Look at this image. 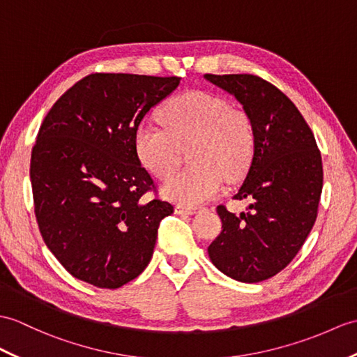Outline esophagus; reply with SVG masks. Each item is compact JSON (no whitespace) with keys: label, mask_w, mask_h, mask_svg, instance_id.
I'll list each match as a JSON object with an SVG mask.
<instances>
[{"label":"esophagus","mask_w":357,"mask_h":357,"mask_svg":"<svg viewBox=\"0 0 357 357\" xmlns=\"http://www.w3.org/2000/svg\"><path fill=\"white\" fill-rule=\"evenodd\" d=\"M197 206H187V205H176V208H175V213L176 214H195V213H197Z\"/></svg>","instance_id":"esophagus-1"}]
</instances>
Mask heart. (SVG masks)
Wrapping results in <instances>:
<instances>
[{
  "label": "heart",
  "mask_w": 357,
  "mask_h": 357,
  "mask_svg": "<svg viewBox=\"0 0 357 357\" xmlns=\"http://www.w3.org/2000/svg\"><path fill=\"white\" fill-rule=\"evenodd\" d=\"M161 123L141 121L134 149L141 165L165 181L175 172L179 147L188 149L192 167L172 176L162 195L181 205H197L220 193L225 176L240 178L255 153V129L250 115L231 109L219 96L188 91L161 109Z\"/></svg>",
  "instance_id": "obj_1"
}]
</instances>
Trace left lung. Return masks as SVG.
<instances>
[{
    "label": "left lung",
    "instance_id": "1",
    "mask_svg": "<svg viewBox=\"0 0 357 357\" xmlns=\"http://www.w3.org/2000/svg\"><path fill=\"white\" fill-rule=\"evenodd\" d=\"M233 94L255 129V153L233 199L251 205L238 216L218 206L222 231L208 246L214 266L242 283L283 271L318 216L322 160L314 135L284 93L254 74H205Z\"/></svg>",
    "mask_w": 357,
    "mask_h": 357
}]
</instances>
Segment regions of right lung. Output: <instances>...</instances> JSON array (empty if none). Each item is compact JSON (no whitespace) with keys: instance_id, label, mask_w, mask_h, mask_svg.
Listing matches in <instances>:
<instances>
[{"instance_id":"1","label":"right lung","mask_w":357,"mask_h":357,"mask_svg":"<svg viewBox=\"0 0 357 357\" xmlns=\"http://www.w3.org/2000/svg\"><path fill=\"white\" fill-rule=\"evenodd\" d=\"M181 77L94 73L61 96L31 151L35 216L48 250L73 277L102 289L137 278L173 205L134 149L135 128Z\"/></svg>"}]
</instances>
